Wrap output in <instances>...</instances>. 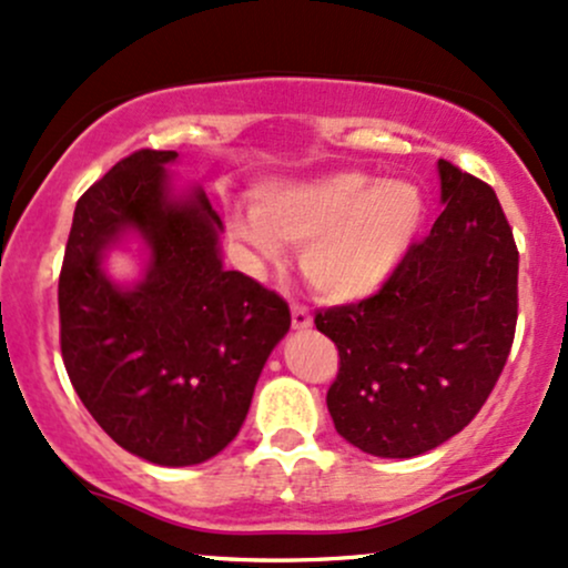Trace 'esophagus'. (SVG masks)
Segmentation results:
<instances>
[{"label":"esophagus","mask_w":568,"mask_h":568,"mask_svg":"<svg viewBox=\"0 0 568 568\" xmlns=\"http://www.w3.org/2000/svg\"><path fill=\"white\" fill-rule=\"evenodd\" d=\"M291 323H294L296 332H307V328L313 326V315H310V310L302 307V304H294V307H291Z\"/></svg>","instance_id":"esophagus-1"}]
</instances>
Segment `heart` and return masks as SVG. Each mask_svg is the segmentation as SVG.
<instances>
[{
    "label": "heart",
    "mask_w": 568,
    "mask_h": 568,
    "mask_svg": "<svg viewBox=\"0 0 568 568\" xmlns=\"http://www.w3.org/2000/svg\"><path fill=\"white\" fill-rule=\"evenodd\" d=\"M420 191L407 180L326 172L266 183L255 210H234L232 232L266 264L302 247V272L328 302H361L388 285L423 226Z\"/></svg>",
    "instance_id": "obj_1"
}]
</instances>
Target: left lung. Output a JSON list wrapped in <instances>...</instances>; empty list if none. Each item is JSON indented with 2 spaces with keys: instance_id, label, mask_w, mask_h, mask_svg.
Here are the masks:
<instances>
[{
  "instance_id": "left-lung-1",
  "label": "left lung",
  "mask_w": 568,
  "mask_h": 568,
  "mask_svg": "<svg viewBox=\"0 0 568 568\" xmlns=\"http://www.w3.org/2000/svg\"><path fill=\"white\" fill-rule=\"evenodd\" d=\"M442 215L383 291L315 315L339 351L326 404L336 434L377 458H415L469 426L517 323V247L496 193L436 161Z\"/></svg>"
}]
</instances>
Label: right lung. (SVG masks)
Segmentation results:
<instances>
[{"instance_id":"add662e5","label":"right lung","mask_w":568,"mask_h":568,"mask_svg":"<svg viewBox=\"0 0 568 568\" xmlns=\"http://www.w3.org/2000/svg\"><path fill=\"white\" fill-rule=\"evenodd\" d=\"M174 151H136L80 196L59 277L61 355L80 402L123 450L196 466L240 434L291 310L223 266V221ZM112 250L141 272L118 281Z\"/></svg>"}]
</instances>
